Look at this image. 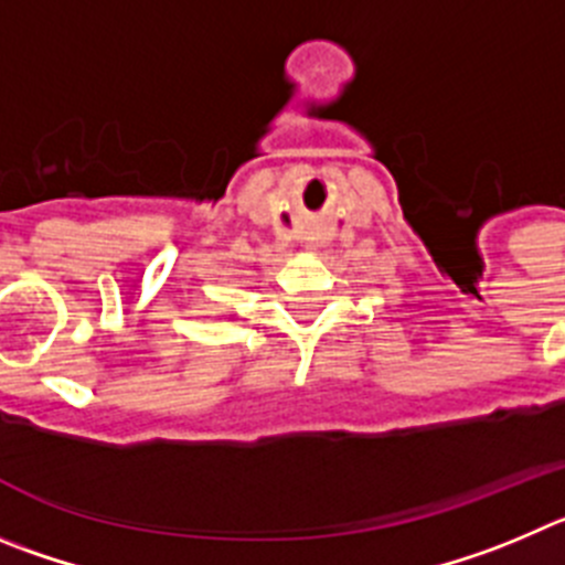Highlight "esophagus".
<instances>
[{
	"instance_id": "34e87169",
	"label": "esophagus",
	"mask_w": 565,
	"mask_h": 565,
	"mask_svg": "<svg viewBox=\"0 0 565 565\" xmlns=\"http://www.w3.org/2000/svg\"><path fill=\"white\" fill-rule=\"evenodd\" d=\"M303 250L312 253V256H315V253H318L320 247H318V242H309V238H307V242H303Z\"/></svg>"
}]
</instances>
